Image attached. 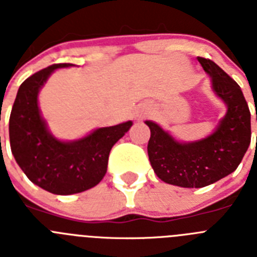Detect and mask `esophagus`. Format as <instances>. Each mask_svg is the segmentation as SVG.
Returning a JSON list of instances; mask_svg holds the SVG:
<instances>
[{
    "instance_id": "1",
    "label": "esophagus",
    "mask_w": 257,
    "mask_h": 257,
    "mask_svg": "<svg viewBox=\"0 0 257 257\" xmlns=\"http://www.w3.org/2000/svg\"><path fill=\"white\" fill-rule=\"evenodd\" d=\"M143 115H144V114H142V113H140V114H138V115H136V118H138V119H142V118H143Z\"/></svg>"
}]
</instances>
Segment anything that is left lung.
<instances>
[{
    "label": "left lung",
    "mask_w": 257,
    "mask_h": 257,
    "mask_svg": "<svg viewBox=\"0 0 257 257\" xmlns=\"http://www.w3.org/2000/svg\"><path fill=\"white\" fill-rule=\"evenodd\" d=\"M197 59L211 77L213 92L226 105L216 130L205 139L180 143L157 123L145 121L151 128L148 156L154 172L165 183L181 188H203L228 176L251 143V113L238 83L210 59Z\"/></svg>",
    "instance_id": "1"
}]
</instances>
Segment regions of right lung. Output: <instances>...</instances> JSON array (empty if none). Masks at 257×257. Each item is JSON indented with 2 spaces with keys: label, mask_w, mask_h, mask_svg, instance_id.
<instances>
[{
  "label": "right lung",
  "mask_w": 257,
  "mask_h": 257,
  "mask_svg": "<svg viewBox=\"0 0 257 257\" xmlns=\"http://www.w3.org/2000/svg\"><path fill=\"white\" fill-rule=\"evenodd\" d=\"M72 65H50L28 77L18 90L9 122L11 152L20 169L32 183L60 196L85 192L100 183L110 149L133 126L127 121L101 127L73 142L54 138L41 115L38 92L54 70Z\"/></svg>",
  "instance_id": "right-lung-1"
}]
</instances>
